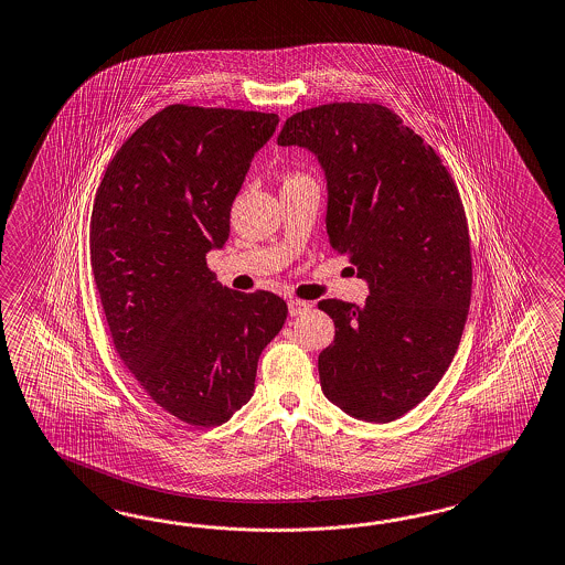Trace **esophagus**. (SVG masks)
Returning <instances> with one entry per match:
<instances>
[{
  "label": "esophagus",
  "mask_w": 565,
  "mask_h": 565,
  "mask_svg": "<svg viewBox=\"0 0 565 565\" xmlns=\"http://www.w3.org/2000/svg\"><path fill=\"white\" fill-rule=\"evenodd\" d=\"M309 307H311V303H307V301H301V299H290L289 313L292 318H297V316H301L305 311H309Z\"/></svg>",
  "instance_id": "1"
}]
</instances>
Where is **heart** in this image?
Returning a JSON list of instances; mask_svg holds the SVG:
<instances>
[{
  "mask_svg": "<svg viewBox=\"0 0 565 565\" xmlns=\"http://www.w3.org/2000/svg\"><path fill=\"white\" fill-rule=\"evenodd\" d=\"M295 178H303V175H299V174L287 175V180H295Z\"/></svg>",
  "mask_w": 565,
  "mask_h": 565,
  "instance_id": "obj_1",
  "label": "heart"
}]
</instances>
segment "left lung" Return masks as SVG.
Here are the masks:
<instances>
[{
	"label": "left lung",
	"instance_id": "obj_1",
	"mask_svg": "<svg viewBox=\"0 0 565 565\" xmlns=\"http://www.w3.org/2000/svg\"><path fill=\"white\" fill-rule=\"evenodd\" d=\"M278 146L318 158L330 244L369 285L362 307L319 301L335 326L319 354L321 391L352 418L393 422L435 390L463 335L471 246L459 190L435 149L381 104L297 113Z\"/></svg>",
	"mask_w": 565,
	"mask_h": 565
}]
</instances>
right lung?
Wrapping results in <instances>:
<instances>
[{
  "instance_id": "obj_1",
  "label": "right lung",
  "mask_w": 565,
  "mask_h": 565,
  "mask_svg": "<svg viewBox=\"0 0 565 565\" xmlns=\"http://www.w3.org/2000/svg\"><path fill=\"white\" fill-rule=\"evenodd\" d=\"M278 115L166 106L108 163L89 221V260L116 352L147 395L190 426H218L254 393L287 303L227 289L206 254Z\"/></svg>"
}]
</instances>
